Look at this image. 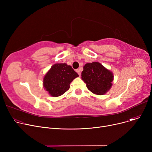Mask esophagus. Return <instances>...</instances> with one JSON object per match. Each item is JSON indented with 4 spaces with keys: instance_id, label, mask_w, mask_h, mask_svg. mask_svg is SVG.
Returning a JSON list of instances; mask_svg holds the SVG:
<instances>
[{
    "instance_id": "1",
    "label": "esophagus",
    "mask_w": 152,
    "mask_h": 152,
    "mask_svg": "<svg viewBox=\"0 0 152 152\" xmlns=\"http://www.w3.org/2000/svg\"><path fill=\"white\" fill-rule=\"evenodd\" d=\"M76 72H77V73L79 75V76H81V71L79 69H76Z\"/></svg>"
}]
</instances>
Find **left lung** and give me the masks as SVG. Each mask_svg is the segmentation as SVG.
Returning a JSON list of instances; mask_svg holds the SVG:
<instances>
[{"label": "left lung", "instance_id": "obj_1", "mask_svg": "<svg viewBox=\"0 0 152 152\" xmlns=\"http://www.w3.org/2000/svg\"><path fill=\"white\" fill-rule=\"evenodd\" d=\"M113 73L99 62L86 63L83 67L81 78L91 92L103 95L107 94L112 86Z\"/></svg>", "mask_w": 152, "mask_h": 152}]
</instances>
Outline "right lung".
Masks as SVG:
<instances>
[{
  "label": "right lung",
  "mask_w": 152,
  "mask_h": 152,
  "mask_svg": "<svg viewBox=\"0 0 152 152\" xmlns=\"http://www.w3.org/2000/svg\"><path fill=\"white\" fill-rule=\"evenodd\" d=\"M79 75L66 63H55L43 79L44 89L53 97H59L70 87V83Z\"/></svg>",
  "instance_id": "obj_1"
}]
</instances>
